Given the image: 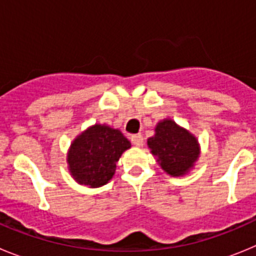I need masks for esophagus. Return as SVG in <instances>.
Here are the masks:
<instances>
[{
	"instance_id": "esophagus-1",
	"label": "esophagus",
	"mask_w": 256,
	"mask_h": 256,
	"mask_svg": "<svg viewBox=\"0 0 256 256\" xmlns=\"http://www.w3.org/2000/svg\"><path fill=\"white\" fill-rule=\"evenodd\" d=\"M130 140H132V144H134V146H144V137H142L141 133H137V134H133L132 137H130Z\"/></svg>"
}]
</instances>
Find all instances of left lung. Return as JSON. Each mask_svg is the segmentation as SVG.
<instances>
[{"label":"left lung","mask_w":256,"mask_h":256,"mask_svg":"<svg viewBox=\"0 0 256 256\" xmlns=\"http://www.w3.org/2000/svg\"><path fill=\"white\" fill-rule=\"evenodd\" d=\"M148 144L162 168L173 177L188 172L198 158V140L170 119L156 126L155 136L148 140Z\"/></svg>","instance_id":"left-lung-1"}]
</instances>
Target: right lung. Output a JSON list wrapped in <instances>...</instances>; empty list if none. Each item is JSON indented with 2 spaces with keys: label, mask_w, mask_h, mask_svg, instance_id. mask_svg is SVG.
Here are the masks:
<instances>
[{
  "label": "right lung",
  "mask_w": 256,
  "mask_h": 256,
  "mask_svg": "<svg viewBox=\"0 0 256 256\" xmlns=\"http://www.w3.org/2000/svg\"><path fill=\"white\" fill-rule=\"evenodd\" d=\"M130 148V142L120 130L96 124L72 144L68 155L70 173L80 184L104 186L114 176L122 154Z\"/></svg>",
  "instance_id": "obj_1"
}]
</instances>
